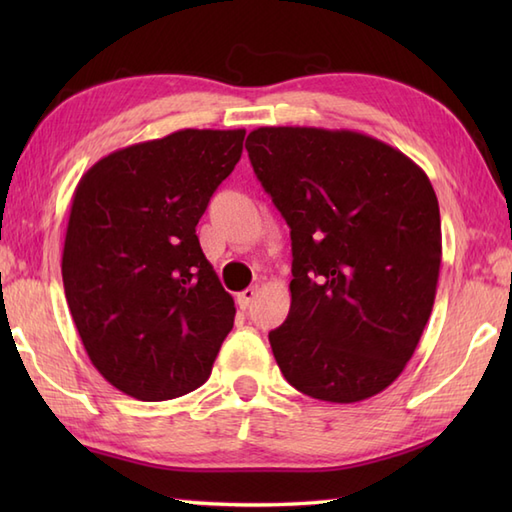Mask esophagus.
<instances>
[{"label":"esophagus","mask_w":512,"mask_h":512,"mask_svg":"<svg viewBox=\"0 0 512 512\" xmlns=\"http://www.w3.org/2000/svg\"><path fill=\"white\" fill-rule=\"evenodd\" d=\"M257 297V288H246L237 295V306L242 310H248L250 306H253V301Z\"/></svg>","instance_id":"esophagus-1"}]
</instances>
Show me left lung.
Wrapping results in <instances>:
<instances>
[{"instance_id": "8db88e82", "label": "left lung", "mask_w": 512, "mask_h": 512, "mask_svg": "<svg viewBox=\"0 0 512 512\" xmlns=\"http://www.w3.org/2000/svg\"><path fill=\"white\" fill-rule=\"evenodd\" d=\"M246 149L290 226V312L268 334L281 374L317 400L380 394L436 299L442 231L427 173L350 129L259 127Z\"/></svg>"}]
</instances>
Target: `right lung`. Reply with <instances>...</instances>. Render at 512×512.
<instances>
[{"label": "right lung", "mask_w": 512, "mask_h": 512, "mask_svg": "<svg viewBox=\"0 0 512 512\" xmlns=\"http://www.w3.org/2000/svg\"><path fill=\"white\" fill-rule=\"evenodd\" d=\"M246 129H180L101 158L76 184L63 288L101 376L156 402L198 389L235 303L195 235L242 158Z\"/></svg>", "instance_id": "right-lung-1"}]
</instances>
